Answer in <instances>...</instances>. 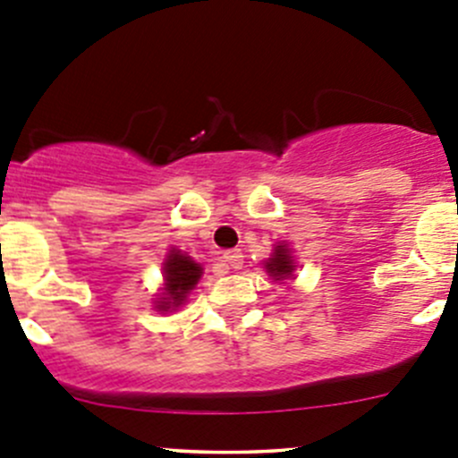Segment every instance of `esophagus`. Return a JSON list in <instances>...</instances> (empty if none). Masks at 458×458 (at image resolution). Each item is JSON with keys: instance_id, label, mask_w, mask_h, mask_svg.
Masks as SVG:
<instances>
[{"instance_id": "34e87169", "label": "esophagus", "mask_w": 458, "mask_h": 458, "mask_svg": "<svg viewBox=\"0 0 458 458\" xmlns=\"http://www.w3.org/2000/svg\"><path fill=\"white\" fill-rule=\"evenodd\" d=\"M245 256H242L241 250H229L225 256H222V260L217 263V274H226L229 269H241L242 263H245Z\"/></svg>"}]
</instances>
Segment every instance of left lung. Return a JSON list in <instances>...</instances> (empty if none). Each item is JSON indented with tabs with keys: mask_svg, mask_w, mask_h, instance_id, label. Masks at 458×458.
Instances as JSON below:
<instances>
[{
	"mask_svg": "<svg viewBox=\"0 0 458 458\" xmlns=\"http://www.w3.org/2000/svg\"><path fill=\"white\" fill-rule=\"evenodd\" d=\"M294 256L292 251L287 250L285 245H276L274 247V254L272 259L265 260V272L274 278V281H285V278L294 276Z\"/></svg>",
	"mask_w": 458,
	"mask_h": 458,
	"instance_id": "8db88e82",
	"label": "left lung"
}]
</instances>
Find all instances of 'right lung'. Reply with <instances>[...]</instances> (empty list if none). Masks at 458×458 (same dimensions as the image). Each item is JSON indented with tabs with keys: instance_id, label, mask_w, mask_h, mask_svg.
Masks as SVG:
<instances>
[{
	"instance_id": "obj_1",
	"label": "right lung",
	"mask_w": 458,
	"mask_h": 458,
	"mask_svg": "<svg viewBox=\"0 0 458 458\" xmlns=\"http://www.w3.org/2000/svg\"><path fill=\"white\" fill-rule=\"evenodd\" d=\"M199 276H202V265L173 247L164 260V287H161L159 299L155 301L157 310L168 312L182 306L189 297V292L198 285Z\"/></svg>"
}]
</instances>
